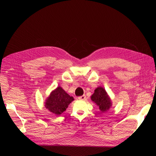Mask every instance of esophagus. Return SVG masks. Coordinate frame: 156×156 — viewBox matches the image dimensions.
I'll list each match as a JSON object with an SVG mask.
<instances>
[{
    "mask_svg": "<svg viewBox=\"0 0 156 156\" xmlns=\"http://www.w3.org/2000/svg\"><path fill=\"white\" fill-rule=\"evenodd\" d=\"M80 98L81 99H85V98H86V96H85V95L84 94V95H83L82 96H81V97H80Z\"/></svg>",
    "mask_w": 156,
    "mask_h": 156,
    "instance_id": "obj_1",
    "label": "esophagus"
}]
</instances>
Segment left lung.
Here are the masks:
<instances>
[{"instance_id": "1", "label": "left lung", "mask_w": 156, "mask_h": 156, "mask_svg": "<svg viewBox=\"0 0 156 156\" xmlns=\"http://www.w3.org/2000/svg\"><path fill=\"white\" fill-rule=\"evenodd\" d=\"M74 101L61 87H57L46 99L45 106L51 112L59 115L66 110L69 104Z\"/></svg>"}]
</instances>
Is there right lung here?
<instances>
[{
    "mask_svg": "<svg viewBox=\"0 0 156 156\" xmlns=\"http://www.w3.org/2000/svg\"><path fill=\"white\" fill-rule=\"evenodd\" d=\"M91 99L99 107L102 112L108 110L112 105L111 101L105 90L101 87L97 88L94 94L91 96Z\"/></svg>",
    "mask_w": 156,
    "mask_h": 156,
    "instance_id": "1",
    "label": "right lung"
}]
</instances>
